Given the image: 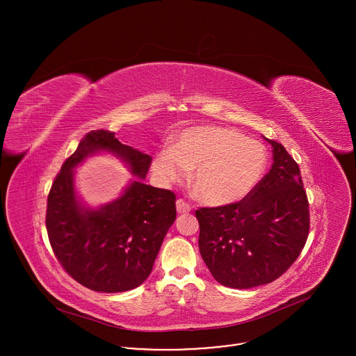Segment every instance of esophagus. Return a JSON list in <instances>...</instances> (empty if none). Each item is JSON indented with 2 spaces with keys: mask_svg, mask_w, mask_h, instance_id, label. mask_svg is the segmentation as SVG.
<instances>
[{
  "mask_svg": "<svg viewBox=\"0 0 356 356\" xmlns=\"http://www.w3.org/2000/svg\"><path fill=\"white\" fill-rule=\"evenodd\" d=\"M176 210H177L179 214H186V213H188V211L191 210V207H190V204H187V202H186L184 200L179 198V200L176 201Z\"/></svg>",
  "mask_w": 356,
  "mask_h": 356,
  "instance_id": "34e87169",
  "label": "esophagus"
}]
</instances>
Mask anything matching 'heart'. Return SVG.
I'll return each mask as SVG.
<instances>
[{"label":"heart","instance_id":"1","mask_svg":"<svg viewBox=\"0 0 356 356\" xmlns=\"http://www.w3.org/2000/svg\"><path fill=\"white\" fill-rule=\"evenodd\" d=\"M268 161L266 147L242 132L194 127L158 152L152 172L163 183H179L193 170L195 195L209 206L221 207L250 194L262 180Z\"/></svg>","mask_w":356,"mask_h":356}]
</instances>
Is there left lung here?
Listing matches in <instances>:
<instances>
[{
  "instance_id": "8db88e82",
  "label": "left lung",
  "mask_w": 356,
  "mask_h": 356,
  "mask_svg": "<svg viewBox=\"0 0 356 356\" xmlns=\"http://www.w3.org/2000/svg\"><path fill=\"white\" fill-rule=\"evenodd\" d=\"M265 139L273 163L252 193L234 204L195 211L201 258L218 283L232 289L280 277L309 236V200L298 165L282 143Z\"/></svg>"
}]
</instances>
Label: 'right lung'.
Masks as SVG:
<instances>
[{"label":"right lung","mask_w":356,"mask_h":356,"mask_svg":"<svg viewBox=\"0 0 356 356\" xmlns=\"http://www.w3.org/2000/svg\"><path fill=\"white\" fill-rule=\"evenodd\" d=\"M110 153L138 179L111 203L91 209L75 191L74 169L90 156ZM152 158L121 143L114 132L87 134L66 159L47 195L46 229L63 269L84 287L121 293L142 284L176 220L172 191L143 183Z\"/></svg>","instance_id":"1"}]
</instances>
